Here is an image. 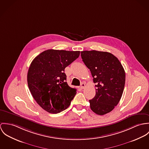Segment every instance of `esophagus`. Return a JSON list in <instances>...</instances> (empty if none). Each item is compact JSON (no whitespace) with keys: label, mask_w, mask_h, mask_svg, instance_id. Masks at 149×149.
<instances>
[{"label":"esophagus","mask_w":149,"mask_h":149,"mask_svg":"<svg viewBox=\"0 0 149 149\" xmlns=\"http://www.w3.org/2000/svg\"><path fill=\"white\" fill-rule=\"evenodd\" d=\"M84 87H85V84H84V83H82L81 84V88L82 89H83Z\"/></svg>","instance_id":"34e87169"}]
</instances>
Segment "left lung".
Masks as SVG:
<instances>
[{
  "mask_svg": "<svg viewBox=\"0 0 149 149\" xmlns=\"http://www.w3.org/2000/svg\"><path fill=\"white\" fill-rule=\"evenodd\" d=\"M81 53L97 84L95 96L89 100L90 108L98 115H104L114 109L122 97L126 78L124 68L110 52L92 50Z\"/></svg>",
  "mask_w": 149,
  "mask_h": 149,
  "instance_id": "8db88e82",
  "label": "left lung"
}]
</instances>
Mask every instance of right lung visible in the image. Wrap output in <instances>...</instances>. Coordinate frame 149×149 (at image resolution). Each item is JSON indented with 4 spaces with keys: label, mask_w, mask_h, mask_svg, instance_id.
Instances as JSON below:
<instances>
[{
    "label": "right lung",
    "mask_w": 149,
    "mask_h": 149,
    "mask_svg": "<svg viewBox=\"0 0 149 149\" xmlns=\"http://www.w3.org/2000/svg\"><path fill=\"white\" fill-rule=\"evenodd\" d=\"M79 51L47 50L35 58L29 68L27 83L37 103L46 111L57 114L70 106L77 94L67 82L65 68L77 59Z\"/></svg>",
    "instance_id": "add662e5"
}]
</instances>
